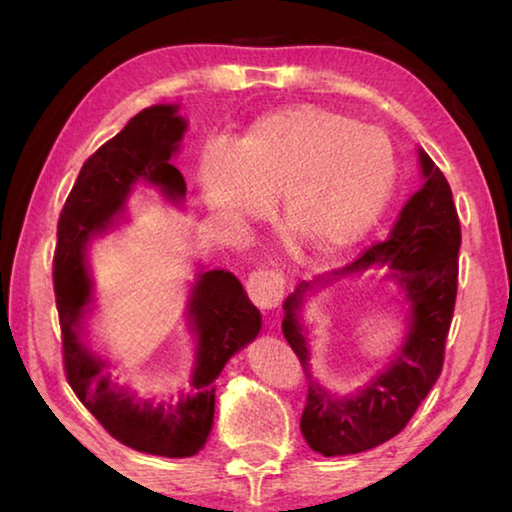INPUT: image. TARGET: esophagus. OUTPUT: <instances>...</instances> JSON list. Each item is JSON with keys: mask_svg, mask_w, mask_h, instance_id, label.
<instances>
[{"mask_svg": "<svg viewBox=\"0 0 512 512\" xmlns=\"http://www.w3.org/2000/svg\"><path fill=\"white\" fill-rule=\"evenodd\" d=\"M246 291L257 309H275L284 293V277L275 271H255L248 277Z\"/></svg>", "mask_w": 512, "mask_h": 512, "instance_id": "obj_1", "label": "esophagus"}]
</instances>
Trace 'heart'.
<instances>
[{
    "label": "heart",
    "instance_id": "b5f03b06",
    "mask_svg": "<svg viewBox=\"0 0 512 512\" xmlns=\"http://www.w3.org/2000/svg\"><path fill=\"white\" fill-rule=\"evenodd\" d=\"M397 178L393 142L375 126L314 103L264 112L232 144L207 149L196 185L203 205L232 225L277 201L282 221L318 253L350 248L375 228Z\"/></svg>",
    "mask_w": 512,
    "mask_h": 512
}]
</instances>
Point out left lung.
<instances>
[{
	"mask_svg": "<svg viewBox=\"0 0 512 512\" xmlns=\"http://www.w3.org/2000/svg\"><path fill=\"white\" fill-rule=\"evenodd\" d=\"M418 162L424 183L402 207L388 239L341 271L300 282L282 305L284 339L298 354L309 381L300 429L307 445L323 456L359 454L397 436L443 368L456 302L461 223L443 171L422 149ZM375 270H384L401 289L407 327L386 369L350 394H334L319 384L308 363V326L301 311L323 288Z\"/></svg>",
	"mask_w": 512,
	"mask_h": 512,
	"instance_id": "obj_1",
	"label": "left lung"
}]
</instances>
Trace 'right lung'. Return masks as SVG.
Listing matches in <instances>:
<instances>
[{"instance_id":"right-lung-1","label":"right lung","mask_w":512,"mask_h":512,"mask_svg":"<svg viewBox=\"0 0 512 512\" xmlns=\"http://www.w3.org/2000/svg\"><path fill=\"white\" fill-rule=\"evenodd\" d=\"M187 133L178 103H158L135 115L88 158L58 221L54 257L56 307L63 329L69 386L112 438L137 452L187 458L201 452L214 424L216 377L239 350L257 339L262 316L230 271L198 264L183 318L194 339V363L178 400L155 402L110 375L106 350L92 348L90 318L97 287L92 244L128 221L137 187H153L173 207L185 203V178L173 158Z\"/></svg>"}]
</instances>
